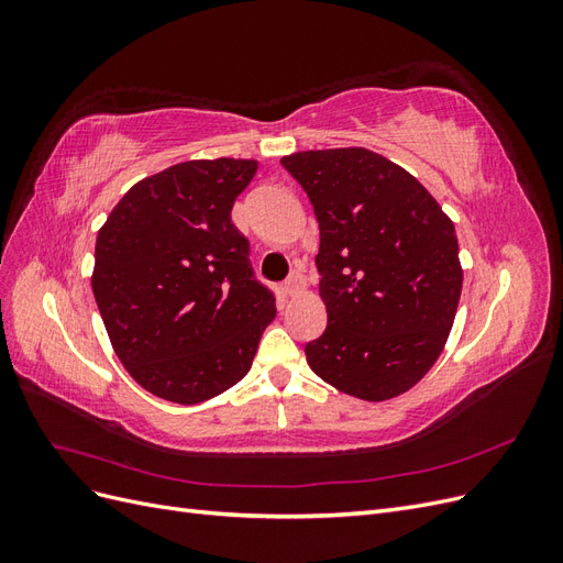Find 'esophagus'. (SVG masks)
Returning <instances> with one entry per match:
<instances>
[{
	"label": "esophagus",
	"instance_id": "1",
	"mask_svg": "<svg viewBox=\"0 0 563 563\" xmlns=\"http://www.w3.org/2000/svg\"><path fill=\"white\" fill-rule=\"evenodd\" d=\"M300 288H302V277L298 275V272H294V275L284 282V294L288 298H294L296 294H300Z\"/></svg>",
	"mask_w": 563,
	"mask_h": 563
}]
</instances>
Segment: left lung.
I'll return each mask as SVG.
<instances>
[{
    "label": "left lung",
    "instance_id": "8db88e82",
    "mask_svg": "<svg viewBox=\"0 0 563 563\" xmlns=\"http://www.w3.org/2000/svg\"><path fill=\"white\" fill-rule=\"evenodd\" d=\"M319 223V296L329 323L305 345L321 380L364 401L411 389L444 350L463 267L451 218L395 162L366 147L282 159Z\"/></svg>",
    "mask_w": 563,
    "mask_h": 563
}]
</instances>
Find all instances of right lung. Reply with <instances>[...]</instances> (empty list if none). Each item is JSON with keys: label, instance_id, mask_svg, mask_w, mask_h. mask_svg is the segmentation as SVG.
Segmentation results:
<instances>
[{"label": "right lung", "instance_id": "1", "mask_svg": "<svg viewBox=\"0 0 563 563\" xmlns=\"http://www.w3.org/2000/svg\"><path fill=\"white\" fill-rule=\"evenodd\" d=\"M255 168L230 157L168 166L135 183L98 232L100 317L119 362L155 397L190 406L240 383L277 314L230 218Z\"/></svg>", "mask_w": 563, "mask_h": 563}]
</instances>
